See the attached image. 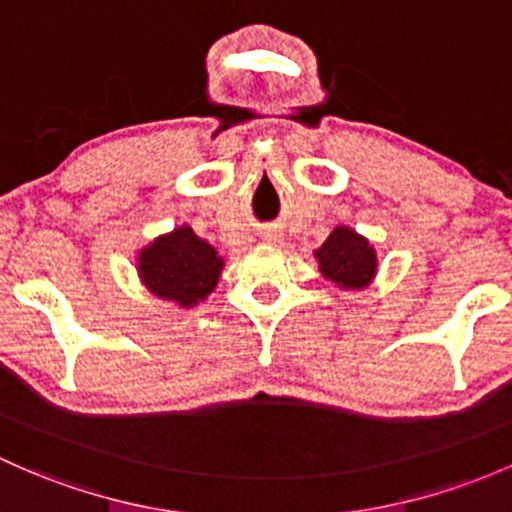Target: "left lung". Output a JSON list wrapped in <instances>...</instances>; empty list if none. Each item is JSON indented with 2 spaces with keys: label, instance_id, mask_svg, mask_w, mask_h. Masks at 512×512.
Returning a JSON list of instances; mask_svg holds the SVG:
<instances>
[{
  "label": "left lung",
  "instance_id": "obj_1",
  "mask_svg": "<svg viewBox=\"0 0 512 512\" xmlns=\"http://www.w3.org/2000/svg\"><path fill=\"white\" fill-rule=\"evenodd\" d=\"M314 255L319 260V270L343 289L368 287L378 270V257L370 242L343 225L328 235Z\"/></svg>",
  "mask_w": 512,
  "mask_h": 512
}]
</instances>
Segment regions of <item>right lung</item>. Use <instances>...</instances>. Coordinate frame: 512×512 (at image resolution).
Listing matches in <instances>:
<instances>
[{
    "mask_svg": "<svg viewBox=\"0 0 512 512\" xmlns=\"http://www.w3.org/2000/svg\"><path fill=\"white\" fill-rule=\"evenodd\" d=\"M137 270L154 297L193 306L215 289L223 260L213 245L184 225L144 247Z\"/></svg>",
    "mask_w": 512,
    "mask_h": 512,
    "instance_id": "obj_1",
    "label": "right lung"
}]
</instances>
